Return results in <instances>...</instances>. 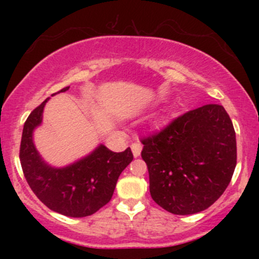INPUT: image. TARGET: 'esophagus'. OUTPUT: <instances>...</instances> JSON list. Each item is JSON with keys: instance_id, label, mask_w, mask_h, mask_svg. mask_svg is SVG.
Masks as SVG:
<instances>
[{"instance_id": "34e87169", "label": "esophagus", "mask_w": 259, "mask_h": 259, "mask_svg": "<svg viewBox=\"0 0 259 259\" xmlns=\"http://www.w3.org/2000/svg\"><path fill=\"white\" fill-rule=\"evenodd\" d=\"M141 150H142V145L140 144V142H135V144L132 145V151H133L134 157H139L140 153H141Z\"/></svg>"}]
</instances>
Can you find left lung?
I'll list each match as a JSON object with an SVG mask.
<instances>
[{"mask_svg": "<svg viewBox=\"0 0 259 259\" xmlns=\"http://www.w3.org/2000/svg\"><path fill=\"white\" fill-rule=\"evenodd\" d=\"M141 142L151 196L173 214H195L212 206L236 167L233 121L221 105L184 113Z\"/></svg>", "mask_w": 259, "mask_h": 259, "instance_id": "8db88e82", "label": "left lung"}]
</instances>
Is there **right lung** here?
Segmentation results:
<instances>
[{"instance_id":"add662e5","label":"right lung","mask_w":259,"mask_h":259,"mask_svg":"<svg viewBox=\"0 0 259 259\" xmlns=\"http://www.w3.org/2000/svg\"><path fill=\"white\" fill-rule=\"evenodd\" d=\"M47 100L25 120L19 150L23 173L32 192L50 209L73 218L91 215L111 201L118 178L134 158L133 152L130 147L124 152H113L101 145L72 165H47L32 142V132L42 120Z\"/></svg>"}]
</instances>
